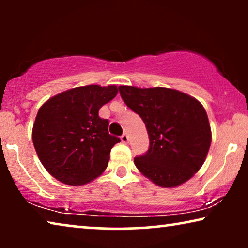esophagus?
Instances as JSON below:
<instances>
[{
	"label": "esophagus",
	"instance_id": "obj_1",
	"mask_svg": "<svg viewBox=\"0 0 248 248\" xmlns=\"http://www.w3.org/2000/svg\"><path fill=\"white\" fill-rule=\"evenodd\" d=\"M121 140H122V142H123V143H127V142H128V137H127V134H126V133H124L123 135H122V137H121Z\"/></svg>",
	"mask_w": 248,
	"mask_h": 248
}]
</instances>
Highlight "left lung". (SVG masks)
<instances>
[{
    "label": "left lung",
    "mask_w": 248,
    "mask_h": 248,
    "mask_svg": "<svg viewBox=\"0 0 248 248\" xmlns=\"http://www.w3.org/2000/svg\"><path fill=\"white\" fill-rule=\"evenodd\" d=\"M124 103L140 115L150 145L134 158L137 168L155 185L176 187L202 167L211 144V127L199 100L169 88L120 86Z\"/></svg>",
    "instance_id": "left-lung-1"
}]
</instances>
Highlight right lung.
I'll return each instance as SVG.
<instances>
[{"label": "right lung", "instance_id": "obj_1", "mask_svg": "<svg viewBox=\"0 0 248 248\" xmlns=\"http://www.w3.org/2000/svg\"><path fill=\"white\" fill-rule=\"evenodd\" d=\"M116 86L89 84L49 98L37 113L32 142L40 162L67 185L88 184L103 174L111 148L121 142L108 133L98 111L116 97Z\"/></svg>", "mask_w": 248, "mask_h": 248}]
</instances>
